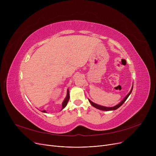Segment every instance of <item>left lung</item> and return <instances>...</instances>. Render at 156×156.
<instances>
[{
	"instance_id": "left-lung-1",
	"label": "left lung",
	"mask_w": 156,
	"mask_h": 156,
	"mask_svg": "<svg viewBox=\"0 0 156 156\" xmlns=\"http://www.w3.org/2000/svg\"><path fill=\"white\" fill-rule=\"evenodd\" d=\"M132 90H133V87H132V89H131V90H130V92H129V94L124 98V99L122 100V101L119 104H118V105H115V106H114V107H111V108H109V107H104V106H102V105H98V104H96L94 103V102H92L90 100L88 99V101H89L90 102V104H91V105H92V106H94V108H97V109H100V110H102V111H114V110H116V109H118V108L120 107V106H121V105H122V104H123V103L126 101V100L128 99V97H129V95H130V94L132 93Z\"/></svg>"
}]
</instances>
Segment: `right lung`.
Wrapping results in <instances>:
<instances>
[{
	"mask_svg": "<svg viewBox=\"0 0 156 156\" xmlns=\"http://www.w3.org/2000/svg\"><path fill=\"white\" fill-rule=\"evenodd\" d=\"M69 90L68 89L67 95H66V97L64 101H63V102H62V109H64V108L66 107V105H67V104H68V101H69ZM42 112H46V111H45V110L43 111Z\"/></svg>",
	"mask_w": 156,
	"mask_h": 156,
	"instance_id": "right-lung-1",
	"label": "right lung"
}]
</instances>
